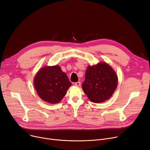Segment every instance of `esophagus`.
I'll use <instances>...</instances> for the list:
<instances>
[{"mask_svg": "<svg viewBox=\"0 0 150 150\" xmlns=\"http://www.w3.org/2000/svg\"><path fill=\"white\" fill-rule=\"evenodd\" d=\"M75 86H80L81 85V83L80 81H78V82H76L75 83Z\"/></svg>", "mask_w": 150, "mask_h": 150, "instance_id": "34e87169", "label": "esophagus"}]
</instances>
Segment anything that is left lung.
Returning <instances> with one entry per match:
<instances>
[{"label": "left lung", "instance_id": "1", "mask_svg": "<svg viewBox=\"0 0 150 150\" xmlns=\"http://www.w3.org/2000/svg\"><path fill=\"white\" fill-rule=\"evenodd\" d=\"M118 77L113 69L105 62L88 66L82 88L89 99L100 103L108 99L115 91Z\"/></svg>", "mask_w": 150, "mask_h": 150}]
</instances>
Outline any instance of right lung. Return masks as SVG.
<instances>
[{"mask_svg": "<svg viewBox=\"0 0 150 150\" xmlns=\"http://www.w3.org/2000/svg\"><path fill=\"white\" fill-rule=\"evenodd\" d=\"M34 83L39 97L51 103L60 102L71 84L59 66L40 69L34 78Z\"/></svg>", "mask_w": 150, "mask_h": 150, "instance_id": "right-lung-1", "label": "right lung"}]
</instances>
